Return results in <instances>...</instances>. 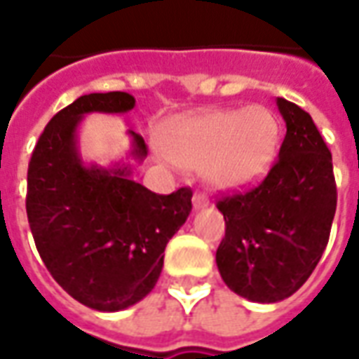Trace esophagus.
<instances>
[{
    "mask_svg": "<svg viewBox=\"0 0 359 359\" xmlns=\"http://www.w3.org/2000/svg\"><path fill=\"white\" fill-rule=\"evenodd\" d=\"M192 203H194V210H203V208L210 205V200H208V196L202 194V192H196V194L192 196Z\"/></svg>",
    "mask_w": 359,
    "mask_h": 359,
    "instance_id": "esophagus-1",
    "label": "esophagus"
}]
</instances>
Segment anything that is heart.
<instances>
[{
  "instance_id": "1",
  "label": "heart",
  "mask_w": 359,
  "mask_h": 359,
  "mask_svg": "<svg viewBox=\"0 0 359 359\" xmlns=\"http://www.w3.org/2000/svg\"><path fill=\"white\" fill-rule=\"evenodd\" d=\"M277 117L264 105L203 111L180 118L161 133V148L172 163L196 169L215 188H241L269 171L278 149Z\"/></svg>"
}]
</instances>
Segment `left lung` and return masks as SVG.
Wrapping results in <instances>:
<instances>
[{"label": "left lung", "instance_id": "obj_1", "mask_svg": "<svg viewBox=\"0 0 359 359\" xmlns=\"http://www.w3.org/2000/svg\"><path fill=\"white\" fill-rule=\"evenodd\" d=\"M286 123L277 161L257 187L217 200L225 238L217 267L242 298L273 304L292 296L323 256L337 211L331 151L309 113L277 97Z\"/></svg>", "mask_w": 359, "mask_h": 359}]
</instances>
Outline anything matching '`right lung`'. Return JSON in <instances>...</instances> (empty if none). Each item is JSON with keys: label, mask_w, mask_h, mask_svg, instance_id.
I'll return each mask as SVG.
<instances>
[{"label": "right lung", "mask_w": 359, "mask_h": 359, "mask_svg": "<svg viewBox=\"0 0 359 359\" xmlns=\"http://www.w3.org/2000/svg\"><path fill=\"white\" fill-rule=\"evenodd\" d=\"M126 92L74 100L46 125L28 163L27 215L36 248L59 286L97 311H118L156 286L167 242L192 210V190L156 194L130 179V165L82 163L76 126L86 113H126ZM133 156L144 159L140 134Z\"/></svg>", "instance_id": "1"}]
</instances>
